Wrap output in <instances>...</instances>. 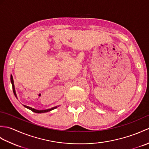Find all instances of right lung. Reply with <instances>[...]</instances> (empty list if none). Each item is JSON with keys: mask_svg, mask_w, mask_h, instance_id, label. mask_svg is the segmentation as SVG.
<instances>
[{"mask_svg": "<svg viewBox=\"0 0 149 149\" xmlns=\"http://www.w3.org/2000/svg\"><path fill=\"white\" fill-rule=\"evenodd\" d=\"M11 84H12L13 91L14 95H15V97H17V94H16V91H15V85H14L13 79V76H12V75H11ZM24 106L25 107H26V108L31 110V111H33V112H34V113H42L49 112V111H52V110L54 109H56V108H57V107H58V106H56V107H52V108H50V109H44V110H38V109H36L32 108V107H29V106H27L24 105Z\"/></svg>", "mask_w": 149, "mask_h": 149, "instance_id": "add662e5", "label": "right lung"}]
</instances>
